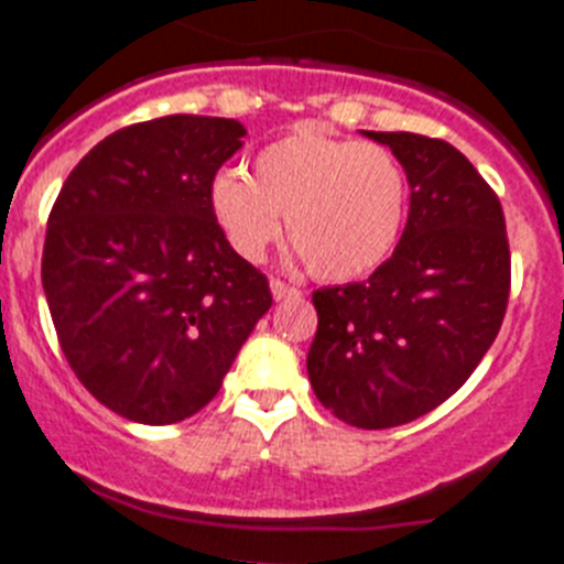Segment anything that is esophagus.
Instances as JSON below:
<instances>
[{
    "mask_svg": "<svg viewBox=\"0 0 564 564\" xmlns=\"http://www.w3.org/2000/svg\"><path fill=\"white\" fill-rule=\"evenodd\" d=\"M269 289H272V297H275L278 303L289 301V297H301V289L289 286V283H283L281 278H272V281H269Z\"/></svg>",
    "mask_w": 564,
    "mask_h": 564,
    "instance_id": "1",
    "label": "esophagus"
}]
</instances>
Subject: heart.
I'll list each match as a JSON object with an SVG mask.
<instances>
[{
	"instance_id": "obj_1",
	"label": "heart",
	"mask_w": 564,
	"mask_h": 564,
	"mask_svg": "<svg viewBox=\"0 0 564 564\" xmlns=\"http://www.w3.org/2000/svg\"><path fill=\"white\" fill-rule=\"evenodd\" d=\"M409 184L380 144L297 127L263 147L252 178L221 170L209 207L243 261H261L281 238V215L297 258L323 281L369 275L389 258L405 221Z\"/></svg>"
}]
</instances>
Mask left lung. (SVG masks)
I'll list each match as a JSON object with an SVG mask.
<instances>
[{
  "label": "left lung",
  "instance_id": "1",
  "mask_svg": "<svg viewBox=\"0 0 564 564\" xmlns=\"http://www.w3.org/2000/svg\"><path fill=\"white\" fill-rule=\"evenodd\" d=\"M403 164L409 221L364 283L317 289L306 369L343 423L391 429L452 398L491 349L508 295L511 249L497 193L443 139L371 133Z\"/></svg>",
  "mask_w": 564,
  "mask_h": 564
}]
</instances>
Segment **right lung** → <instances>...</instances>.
Segmentation results:
<instances>
[{
	"mask_svg": "<svg viewBox=\"0 0 564 564\" xmlns=\"http://www.w3.org/2000/svg\"><path fill=\"white\" fill-rule=\"evenodd\" d=\"M243 135L213 116L130 124L73 166L51 209L42 286L58 346L93 398L133 423L204 409L272 306L267 275L209 207Z\"/></svg>",
	"mask_w": 564,
	"mask_h": 564,
	"instance_id": "right-lung-1",
	"label": "right lung"
}]
</instances>
